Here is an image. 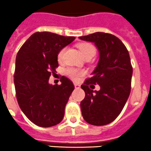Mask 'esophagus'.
I'll list each match as a JSON object with an SVG mask.
<instances>
[{
  "label": "esophagus",
  "mask_w": 151,
  "mask_h": 151,
  "mask_svg": "<svg viewBox=\"0 0 151 151\" xmlns=\"http://www.w3.org/2000/svg\"><path fill=\"white\" fill-rule=\"evenodd\" d=\"M74 86L75 88H80V87H81V85L78 83H74Z\"/></svg>",
  "instance_id": "1"
}]
</instances>
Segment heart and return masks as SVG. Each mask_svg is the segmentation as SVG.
<instances>
[{
  "label": "heart",
  "mask_w": 151,
  "mask_h": 151,
  "mask_svg": "<svg viewBox=\"0 0 151 151\" xmlns=\"http://www.w3.org/2000/svg\"><path fill=\"white\" fill-rule=\"evenodd\" d=\"M79 49L82 52V55L85 58L86 57H93L96 54V49L94 46L91 44L88 43H83L79 45ZM65 48H63L62 50H60V51L59 52V54H58V60H60L61 59L63 58V56L64 52H65ZM66 73L67 76H69L70 78H72L73 79H77L79 76H82L84 74V71L83 70H81V69H76V68H73V67H69L67 68L66 69Z\"/></svg>",
  "instance_id": "b5f03b06"
}]
</instances>
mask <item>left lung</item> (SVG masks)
Wrapping results in <instances>:
<instances>
[{
    "instance_id": "1",
    "label": "left lung",
    "mask_w": 151,
    "mask_h": 151,
    "mask_svg": "<svg viewBox=\"0 0 151 151\" xmlns=\"http://www.w3.org/2000/svg\"><path fill=\"white\" fill-rule=\"evenodd\" d=\"M79 38L94 43L99 51L97 66L81 86L85 93L80 104L82 116L91 125H107L120 114L130 94L132 66L129 51L117 37L108 33ZM91 83L99 84L101 89L91 90L88 87Z\"/></svg>"
}]
</instances>
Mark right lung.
I'll return each instance as SVG.
<instances>
[{"instance_id":"right-lung-1","label":"right lung","mask_w":151,"mask_h":151,"mask_svg":"<svg viewBox=\"0 0 151 151\" xmlns=\"http://www.w3.org/2000/svg\"><path fill=\"white\" fill-rule=\"evenodd\" d=\"M75 37L43 32L28 38L17 53L14 85L19 106L32 122L41 127H51L63 120L65 106L75 87L65 76L61 85H50L49 78L59 66L60 50Z\"/></svg>"}]
</instances>
